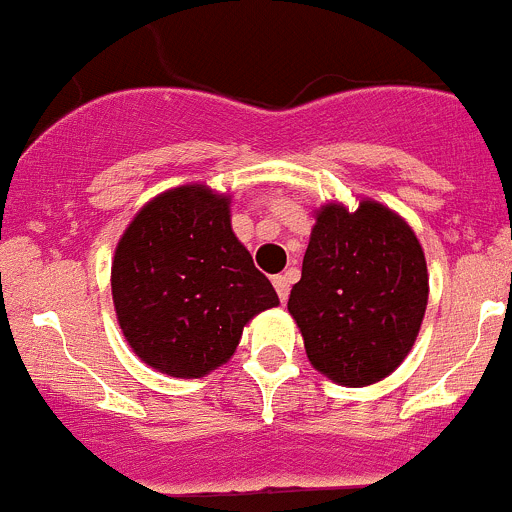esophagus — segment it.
Instances as JSON below:
<instances>
[{"instance_id":"obj_1","label":"esophagus","mask_w":512,"mask_h":512,"mask_svg":"<svg viewBox=\"0 0 512 512\" xmlns=\"http://www.w3.org/2000/svg\"><path fill=\"white\" fill-rule=\"evenodd\" d=\"M291 283H293V276L291 273H281V276H273V286H276V293L281 301H286L288 293H291Z\"/></svg>"}]
</instances>
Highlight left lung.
<instances>
[{
  "instance_id": "left-lung-1",
  "label": "left lung",
  "mask_w": 512,
  "mask_h": 512,
  "mask_svg": "<svg viewBox=\"0 0 512 512\" xmlns=\"http://www.w3.org/2000/svg\"><path fill=\"white\" fill-rule=\"evenodd\" d=\"M426 306V254L401 214L373 199L316 209L288 313L318 373L346 388L388 378L411 353Z\"/></svg>"
}]
</instances>
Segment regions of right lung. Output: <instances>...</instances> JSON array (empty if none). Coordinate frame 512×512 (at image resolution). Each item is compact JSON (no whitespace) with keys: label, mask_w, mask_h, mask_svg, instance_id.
I'll return each instance as SVG.
<instances>
[{"label":"right lung","mask_w":512,"mask_h":512,"mask_svg":"<svg viewBox=\"0 0 512 512\" xmlns=\"http://www.w3.org/2000/svg\"><path fill=\"white\" fill-rule=\"evenodd\" d=\"M111 298L131 351L174 378L224 366L246 323L278 306L231 229V194L206 184L161 191L136 211L111 258Z\"/></svg>","instance_id":"right-lung-1"}]
</instances>
